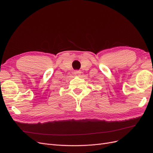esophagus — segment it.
<instances>
[{
    "label": "esophagus",
    "mask_w": 153,
    "mask_h": 153,
    "mask_svg": "<svg viewBox=\"0 0 153 153\" xmlns=\"http://www.w3.org/2000/svg\"><path fill=\"white\" fill-rule=\"evenodd\" d=\"M80 73H81V71H75V75H80Z\"/></svg>",
    "instance_id": "1"
}]
</instances>
